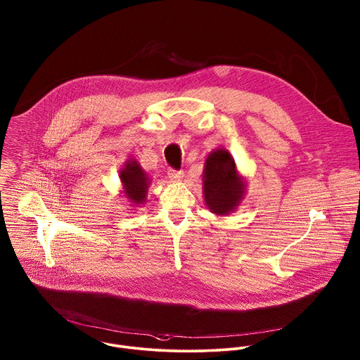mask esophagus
I'll return each mask as SVG.
<instances>
[{
	"label": "esophagus",
	"instance_id": "1",
	"mask_svg": "<svg viewBox=\"0 0 360 360\" xmlns=\"http://www.w3.org/2000/svg\"><path fill=\"white\" fill-rule=\"evenodd\" d=\"M168 176L172 182H181L184 179V172L182 171H175V169H169L168 171Z\"/></svg>",
	"mask_w": 360,
	"mask_h": 360
}]
</instances>
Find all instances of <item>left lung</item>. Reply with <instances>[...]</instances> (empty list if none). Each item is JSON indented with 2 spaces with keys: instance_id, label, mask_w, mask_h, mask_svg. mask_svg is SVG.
Returning a JSON list of instances; mask_svg holds the SVG:
<instances>
[{
  "instance_id": "obj_1",
  "label": "left lung",
  "mask_w": 360,
  "mask_h": 360,
  "mask_svg": "<svg viewBox=\"0 0 360 360\" xmlns=\"http://www.w3.org/2000/svg\"><path fill=\"white\" fill-rule=\"evenodd\" d=\"M247 192L245 178L238 172L229 150H213L203 168V196L206 207L216 216L224 217L237 210Z\"/></svg>"
}]
</instances>
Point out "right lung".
<instances>
[{
  "instance_id": "right-lung-1",
  "label": "right lung",
  "mask_w": 360,
  "mask_h": 360,
  "mask_svg": "<svg viewBox=\"0 0 360 360\" xmlns=\"http://www.w3.org/2000/svg\"><path fill=\"white\" fill-rule=\"evenodd\" d=\"M120 185L123 193L131 207H139L147 202V192L151 185V178L141 168L136 158H129L119 171Z\"/></svg>"
}]
</instances>
